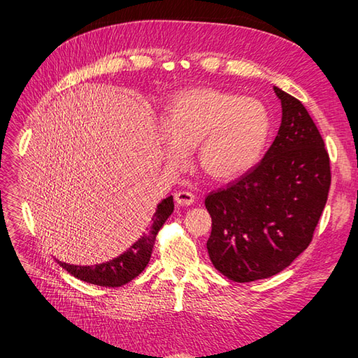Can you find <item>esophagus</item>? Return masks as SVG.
Instances as JSON below:
<instances>
[{
  "instance_id": "1",
  "label": "esophagus",
  "mask_w": 358,
  "mask_h": 358,
  "mask_svg": "<svg viewBox=\"0 0 358 358\" xmlns=\"http://www.w3.org/2000/svg\"><path fill=\"white\" fill-rule=\"evenodd\" d=\"M173 199L180 204V206H189V204L194 203L195 195L191 192H186V191H178V192H175Z\"/></svg>"
}]
</instances>
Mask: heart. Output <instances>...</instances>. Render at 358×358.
<instances>
[{
	"instance_id": "obj_1",
	"label": "heart",
	"mask_w": 358,
	"mask_h": 358,
	"mask_svg": "<svg viewBox=\"0 0 358 358\" xmlns=\"http://www.w3.org/2000/svg\"><path fill=\"white\" fill-rule=\"evenodd\" d=\"M271 126L269 109L257 98L212 87L189 89L166 110L162 154L167 166L180 169L196 148L203 172L229 181L258 163Z\"/></svg>"
}]
</instances>
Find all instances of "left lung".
I'll list each match as a JSON object with an SVG mask.
<instances>
[{
  "mask_svg": "<svg viewBox=\"0 0 358 358\" xmlns=\"http://www.w3.org/2000/svg\"><path fill=\"white\" fill-rule=\"evenodd\" d=\"M273 92L281 103L275 140L254 169L204 201L210 262L237 283L275 275L309 246L331 186L329 155L306 108L277 86Z\"/></svg>",
  "mask_w": 358,
  "mask_h": 358,
  "instance_id": "8db88e82",
  "label": "left lung"
}]
</instances>
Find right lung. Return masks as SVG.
Masks as SVG:
<instances>
[{
  "label": "right lung",
  "instance_id": "obj_1",
  "mask_svg": "<svg viewBox=\"0 0 358 358\" xmlns=\"http://www.w3.org/2000/svg\"><path fill=\"white\" fill-rule=\"evenodd\" d=\"M172 212L173 196L169 195L167 199L157 204V210L154 217H152V224L148 227V231L126 252L118 255L117 258H112L109 262L95 266H77L63 262L58 263L71 275L86 281V283L106 287L123 286L129 283V281H132L135 277H138L148 266L152 255V249H154L155 245L157 234L162 229L166 220L171 217Z\"/></svg>",
  "mask_w": 358,
  "mask_h": 358
}]
</instances>
